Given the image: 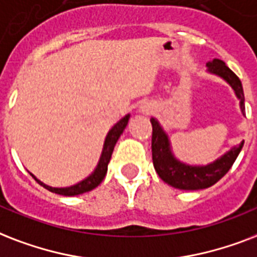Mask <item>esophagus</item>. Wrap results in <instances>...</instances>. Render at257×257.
<instances>
[{"instance_id":"obj_1","label":"esophagus","mask_w":257,"mask_h":257,"mask_svg":"<svg viewBox=\"0 0 257 257\" xmlns=\"http://www.w3.org/2000/svg\"><path fill=\"white\" fill-rule=\"evenodd\" d=\"M142 111H143V112H145V114H149V112H150V111H151V107H143Z\"/></svg>"}]
</instances>
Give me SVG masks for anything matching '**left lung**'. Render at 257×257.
I'll use <instances>...</instances> for the list:
<instances>
[{
    "mask_svg": "<svg viewBox=\"0 0 257 257\" xmlns=\"http://www.w3.org/2000/svg\"><path fill=\"white\" fill-rule=\"evenodd\" d=\"M206 67H208V72L220 76L232 87L234 95L240 100V108L244 115L245 104H244V91L240 79L226 67L224 61L218 59H213L209 63H206ZM150 122L153 126L151 153H153V164L156 172L158 173L161 180H164L173 188L181 190H198V189L209 188L216 184L232 168L244 145V142H241L238 146H233L224 156L210 162L209 165L193 166L177 160L173 154L168 134L165 133L160 122L156 118H151Z\"/></svg>",
    "mask_w": 257,
    "mask_h": 257,
    "instance_id": "1",
    "label": "left lung"
}]
</instances>
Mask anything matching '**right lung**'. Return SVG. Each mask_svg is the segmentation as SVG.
<instances>
[{
    "instance_id": "obj_1",
    "label": "right lung",
    "mask_w": 257,
    "mask_h": 257,
    "mask_svg": "<svg viewBox=\"0 0 257 257\" xmlns=\"http://www.w3.org/2000/svg\"><path fill=\"white\" fill-rule=\"evenodd\" d=\"M128 119H130V114H127L126 116H123L120 120H119L116 124H114V127L108 131L106 139H104V145H103V150H101V156L99 158V162H97L96 168L91 174H89L87 178H84L80 182L72 185V186H68V188H52V186H48L44 182H41L40 180H37L33 174L31 173V176L35 178L37 182H39L41 186H44L45 189H48L49 192L56 193V194H61V196H77V194H83L85 192H89L100 184L101 181L104 180V177L107 174V168H108V162L111 160V156H112V151H114V147L118 142L119 137L122 135L123 130L126 128L127 123H128Z\"/></svg>"
}]
</instances>
